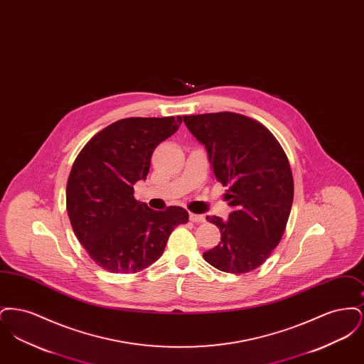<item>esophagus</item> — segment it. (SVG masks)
<instances>
[{
    "label": "esophagus",
    "instance_id": "esophagus-1",
    "mask_svg": "<svg viewBox=\"0 0 364 364\" xmlns=\"http://www.w3.org/2000/svg\"><path fill=\"white\" fill-rule=\"evenodd\" d=\"M190 220L192 223H205V217L200 214H193L190 213Z\"/></svg>",
    "mask_w": 364,
    "mask_h": 364
}]
</instances>
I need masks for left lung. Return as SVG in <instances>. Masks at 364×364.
I'll return each mask as SVG.
<instances>
[{"label":"left lung","instance_id":"left-lung-1","mask_svg":"<svg viewBox=\"0 0 364 364\" xmlns=\"http://www.w3.org/2000/svg\"><path fill=\"white\" fill-rule=\"evenodd\" d=\"M191 134L205 144L215 180L228 187L233 211L218 226L221 242L203 252L215 269L242 274L272 255L285 232L294 202V176L284 149L260 122L232 112L183 116Z\"/></svg>","mask_w":364,"mask_h":364}]
</instances>
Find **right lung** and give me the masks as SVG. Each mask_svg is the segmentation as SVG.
I'll list each match as a JSON object with an SVG mask.
<instances>
[{"mask_svg":"<svg viewBox=\"0 0 364 364\" xmlns=\"http://www.w3.org/2000/svg\"><path fill=\"white\" fill-rule=\"evenodd\" d=\"M183 122L177 117H129L107 125L77 154L67 183V211L90 258L110 273H136L164 252L188 211H154L134 198L156 146Z\"/></svg>","mask_w":364,"mask_h":364,"instance_id":"obj_1","label":"right lung"}]
</instances>
